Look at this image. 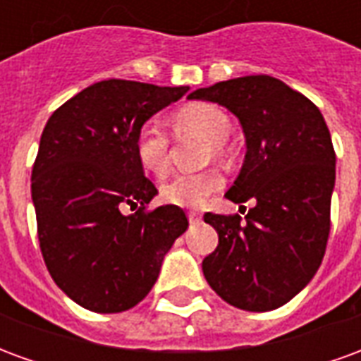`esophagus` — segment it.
I'll list each match as a JSON object with an SVG mask.
<instances>
[{"label": "esophagus", "instance_id": "34e87169", "mask_svg": "<svg viewBox=\"0 0 361 361\" xmlns=\"http://www.w3.org/2000/svg\"><path fill=\"white\" fill-rule=\"evenodd\" d=\"M188 219H189V222H191V224H197V222H201L203 214H201V212H197V211H189Z\"/></svg>", "mask_w": 361, "mask_h": 361}]
</instances>
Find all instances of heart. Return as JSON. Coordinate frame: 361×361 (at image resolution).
Returning <instances> with one entry per match:
<instances>
[{
	"instance_id": "b5f03b06",
	"label": "heart",
	"mask_w": 361,
	"mask_h": 361,
	"mask_svg": "<svg viewBox=\"0 0 361 361\" xmlns=\"http://www.w3.org/2000/svg\"><path fill=\"white\" fill-rule=\"evenodd\" d=\"M173 123L180 131H188L211 142L212 152L220 154L222 145L232 131V121L224 111L212 104H189L173 116ZM170 141L162 127L149 121L135 137V157L139 164L150 173L162 176L168 168ZM222 185L219 173H178L160 188L166 203L176 207H201Z\"/></svg>"
}]
</instances>
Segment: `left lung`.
Segmentation results:
<instances>
[{"label":"left lung","mask_w":361,"mask_h":361,"mask_svg":"<svg viewBox=\"0 0 361 361\" xmlns=\"http://www.w3.org/2000/svg\"><path fill=\"white\" fill-rule=\"evenodd\" d=\"M189 100L219 104L240 119L247 150L226 197L255 199L243 224L238 214H204L219 234L204 279L238 310H276L310 284L325 255L336 172L325 118L269 75L216 82Z\"/></svg>","instance_id":"obj_1"}]
</instances>
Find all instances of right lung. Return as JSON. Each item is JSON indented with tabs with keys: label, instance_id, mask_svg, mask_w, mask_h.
I'll list each match as a JSON object with an SVG mask.
<instances>
[{
	"label": "right lung",
	"instance_id": "1",
	"mask_svg": "<svg viewBox=\"0 0 361 361\" xmlns=\"http://www.w3.org/2000/svg\"><path fill=\"white\" fill-rule=\"evenodd\" d=\"M189 87L110 79L51 114L38 147L30 195L51 279L75 303L121 313L154 286L166 253L188 230L185 212L162 204L135 157V137ZM137 209L126 215L123 209Z\"/></svg>",
	"mask_w": 361,
	"mask_h": 361
}]
</instances>
